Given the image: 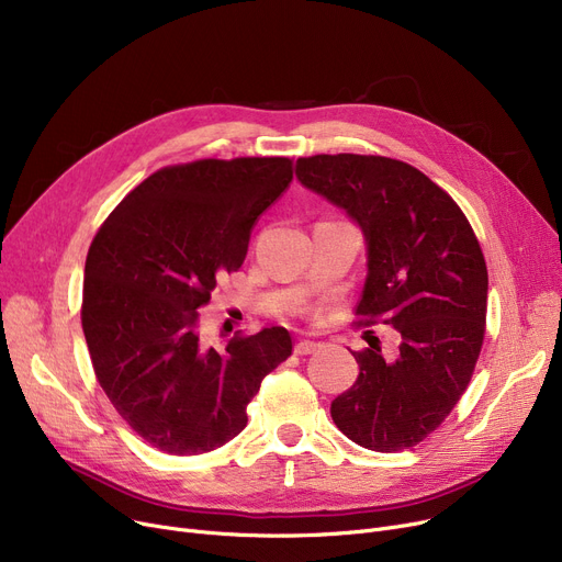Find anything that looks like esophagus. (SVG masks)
I'll list each match as a JSON object with an SVG mask.
<instances>
[{
  "label": "esophagus",
  "instance_id": "obj_1",
  "mask_svg": "<svg viewBox=\"0 0 562 562\" xmlns=\"http://www.w3.org/2000/svg\"><path fill=\"white\" fill-rule=\"evenodd\" d=\"M316 348H318V344H316V341L301 339V341L296 344V348H293V352H296V356H310V352H314Z\"/></svg>",
  "mask_w": 562,
  "mask_h": 562
}]
</instances>
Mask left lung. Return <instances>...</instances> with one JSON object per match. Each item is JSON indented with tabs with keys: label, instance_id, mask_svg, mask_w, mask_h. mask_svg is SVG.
<instances>
[{
	"label": "left lung",
	"instance_id": "left-lung-1",
	"mask_svg": "<svg viewBox=\"0 0 562 562\" xmlns=\"http://www.w3.org/2000/svg\"><path fill=\"white\" fill-rule=\"evenodd\" d=\"M296 175L364 232L369 273L356 323L401 333L396 360L378 346L352 352L360 375L333 401V422L369 451L417 447L451 415L481 356V244L456 200L405 161L314 155L296 161Z\"/></svg>",
	"mask_w": 562,
	"mask_h": 562
}]
</instances>
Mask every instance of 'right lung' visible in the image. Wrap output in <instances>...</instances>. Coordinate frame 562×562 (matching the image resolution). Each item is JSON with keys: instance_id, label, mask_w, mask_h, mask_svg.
Here are the masks:
<instances>
[{"instance_id": "1", "label": "right lung", "mask_w": 562, "mask_h": 562, "mask_svg": "<svg viewBox=\"0 0 562 562\" xmlns=\"http://www.w3.org/2000/svg\"><path fill=\"white\" fill-rule=\"evenodd\" d=\"M293 177L286 157L166 166L115 206L86 255L81 328L100 387L127 426L170 456L239 435L261 380L291 356L276 326L204 348L198 310L239 271L250 229Z\"/></svg>"}]
</instances>
